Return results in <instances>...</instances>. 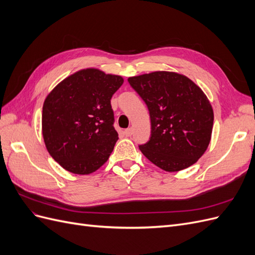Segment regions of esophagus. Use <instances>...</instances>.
Wrapping results in <instances>:
<instances>
[{"instance_id": "34e87169", "label": "esophagus", "mask_w": 255, "mask_h": 255, "mask_svg": "<svg viewBox=\"0 0 255 255\" xmlns=\"http://www.w3.org/2000/svg\"><path fill=\"white\" fill-rule=\"evenodd\" d=\"M125 134H126V136L129 137L130 135L133 134V128H127V129L125 130Z\"/></svg>"}]
</instances>
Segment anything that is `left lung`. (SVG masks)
<instances>
[{"instance_id":"1","label":"left lung","mask_w":255,"mask_h":255,"mask_svg":"<svg viewBox=\"0 0 255 255\" xmlns=\"http://www.w3.org/2000/svg\"><path fill=\"white\" fill-rule=\"evenodd\" d=\"M148 106L151 137L143 155L168 172L194 165L211 141L214 113L202 89L187 76L155 71L128 79Z\"/></svg>"}]
</instances>
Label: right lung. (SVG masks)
I'll use <instances>...</instances> for the list:
<instances>
[{
  "label": "right lung",
  "mask_w": 255,
  "mask_h": 255,
  "mask_svg": "<svg viewBox=\"0 0 255 255\" xmlns=\"http://www.w3.org/2000/svg\"><path fill=\"white\" fill-rule=\"evenodd\" d=\"M122 84L119 75L89 68L68 76L45 98L43 140L67 171L89 174L109 159L118 140L111 99Z\"/></svg>",
  "instance_id": "add662e5"
}]
</instances>
